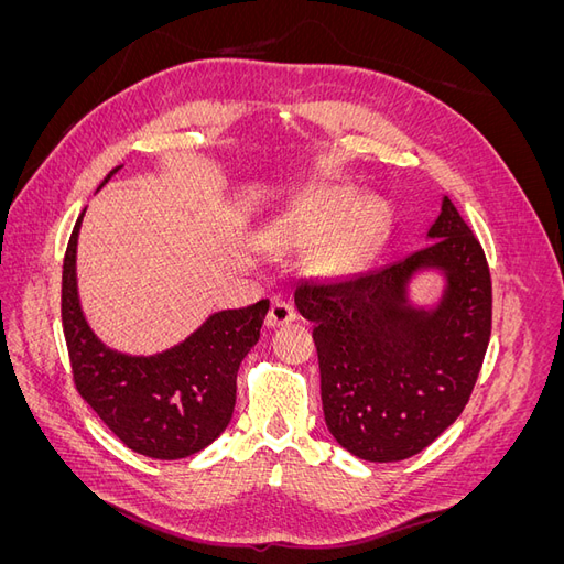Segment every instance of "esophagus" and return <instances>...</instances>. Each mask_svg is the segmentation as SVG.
<instances>
[{"instance_id": "obj_1", "label": "esophagus", "mask_w": 564, "mask_h": 564, "mask_svg": "<svg viewBox=\"0 0 564 564\" xmlns=\"http://www.w3.org/2000/svg\"><path fill=\"white\" fill-rule=\"evenodd\" d=\"M294 319H296V311H294V305L278 299V301H272V305H270L268 317H265V327L275 329V327H282V324L294 322Z\"/></svg>"}]
</instances>
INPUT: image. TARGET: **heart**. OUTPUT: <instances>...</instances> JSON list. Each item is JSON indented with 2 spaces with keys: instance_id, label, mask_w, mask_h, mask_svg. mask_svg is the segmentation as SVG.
I'll use <instances>...</instances> for the list:
<instances>
[{
  "instance_id": "b5f03b06",
  "label": "heart",
  "mask_w": 564,
  "mask_h": 564,
  "mask_svg": "<svg viewBox=\"0 0 564 564\" xmlns=\"http://www.w3.org/2000/svg\"><path fill=\"white\" fill-rule=\"evenodd\" d=\"M386 224L371 197L355 199L350 187L329 185L289 204L263 230L275 253L308 249V272L319 282H346L360 272Z\"/></svg>"
}]
</instances>
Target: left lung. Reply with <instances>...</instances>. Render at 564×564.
<instances>
[{
	"instance_id": "obj_1",
	"label": "left lung",
	"mask_w": 564,
	"mask_h": 564,
	"mask_svg": "<svg viewBox=\"0 0 564 564\" xmlns=\"http://www.w3.org/2000/svg\"><path fill=\"white\" fill-rule=\"evenodd\" d=\"M404 259L334 284H299L311 319L327 429L352 456L390 464L419 454L460 416L491 334L485 251L447 195ZM441 289L416 302L413 284Z\"/></svg>"
}]
</instances>
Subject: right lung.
Returning a JSON list of instances; mask_svg holds the SVG:
<instances>
[{
    "instance_id": "obj_1",
    "label": "right lung",
    "mask_w": 564,
    "mask_h": 564,
    "mask_svg": "<svg viewBox=\"0 0 564 564\" xmlns=\"http://www.w3.org/2000/svg\"><path fill=\"white\" fill-rule=\"evenodd\" d=\"M119 169L122 164L100 181L98 191ZM84 212L67 242L61 296L79 395L135 454L162 460L193 456L228 429L237 369L259 340L270 303L216 311L178 344L152 355L117 350L94 332L79 301L77 245Z\"/></svg>"
}]
</instances>
